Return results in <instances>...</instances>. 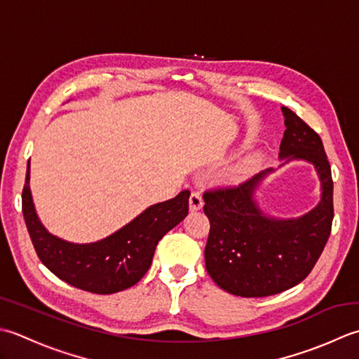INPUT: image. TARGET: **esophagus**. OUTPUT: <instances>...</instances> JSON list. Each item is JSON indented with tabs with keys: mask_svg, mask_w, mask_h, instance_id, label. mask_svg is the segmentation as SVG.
Masks as SVG:
<instances>
[{
	"mask_svg": "<svg viewBox=\"0 0 359 359\" xmlns=\"http://www.w3.org/2000/svg\"><path fill=\"white\" fill-rule=\"evenodd\" d=\"M190 210H200L203 208V196L200 192H192L189 198Z\"/></svg>",
	"mask_w": 359,
	"mask_h": 359,
	"instance_id": "obj_1",
	"label": "esophagus"
}]
</instances>
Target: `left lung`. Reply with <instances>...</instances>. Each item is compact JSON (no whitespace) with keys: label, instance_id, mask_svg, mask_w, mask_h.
Wrapping results in <instances>:
<instances>
[{"label":"left lung","instance_id":"left-lung-1","mask_svg":"<svg viewBox=\"0 0 359 359\" xmlns=\"http://www.w3.org/2000/svg\"><path fill=\"white\" fill-rule=\"evenodd\" d=\"M285 130L279 156L309 161L320 180V201L309 214L280 220L266 215L254 198L266 169L237 186L203 194L210 231L204 250L209 276L218 287L241 297H265L290 290L311 273L330 237L333 180L319 135L282 107Z\"/></svg>","mask_w":359,"mask_h":359}]
</instances>
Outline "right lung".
Masks as SVG:
<instances>
[{
    "label": "right lung",
    "mask_w": 359,
    "mask_h": 359,
    "mask_svg": "<svg viewBox=\"0 0 359 359\" xmlns=\"http://www.w3.org/2000/svg\"><path fill=\"white\" fill-rule=\"evenodd\" d=\"M189 196V190H182L175 198L145 209L107 238L85 245L58 238L41 224L29 187V164L21 200L26 228L43 265L72 287L113 294L133 287L149 271L158 241L186 218Z\"/></svg>",
    "instance_id": "right-lung-1"
}]
</instances>
